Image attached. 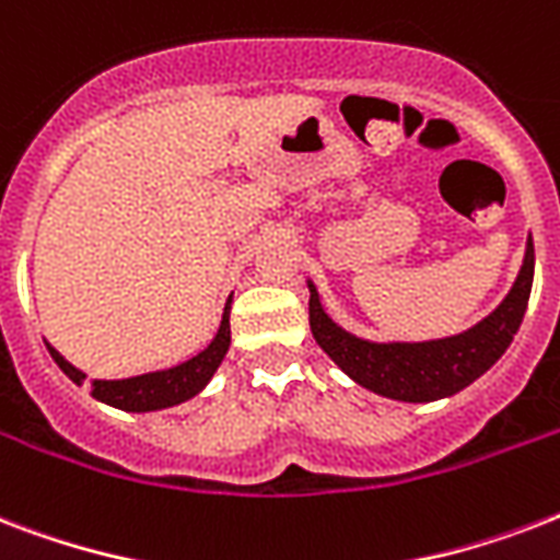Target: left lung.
<instances>
[{
  "label": "left lung",
  "instance_id": "1",
  "mask_svg": "<svg viewBox=\"0 0 560 560\" xmlns=\"http://www.w3.org/2000/svg\"><path fill=\"white\" fill-rule=\"evenodd\" d=\"M532 276H535V246L529 237L521 276L514 281L512 293L503 299V305L465 334L430 342L360 340L354 334L342 331L340 325L325 314L319 305V293L314 284H307L311 288V302H307L311 331L325 354L349 374L351 381H358L360 386L377 395L409 400V404L447 398L477 381L479 374H486L512 346L526 305H529Z\"/></svg>",
  "mask_w": 560,
  "mask_h": 560
}]
</instances>
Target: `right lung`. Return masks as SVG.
<instances>
[{
    "mask_svg": "<svg viewBox=\"0 0 560 560\" xmlns=\"http://www.w3.org/2000/svg\"><path fill=\"white\" fill-rule=\"evenodd\" d=\"M232 302V299H229ZM229 302L223 311V323L218 328V337L197 354V358L186 360L174 369L165 372L139 374V377H127V381H90L92 398L104 400L109 407L127 409V412H151V409H165L174 404L194 398L197 392L211 381V374L218 372L220 360L226 358L229 351ZM48 354L55 358V363L69 374V381L83 383L86 374L81 369H74L69 360H63L60 351L48 346Z\"/></svg>",
    "mask_w": 560,
    "mask_h": 560,
    "instance_id": "add662e5",
    "label": "right lung"
}]
</instances>
